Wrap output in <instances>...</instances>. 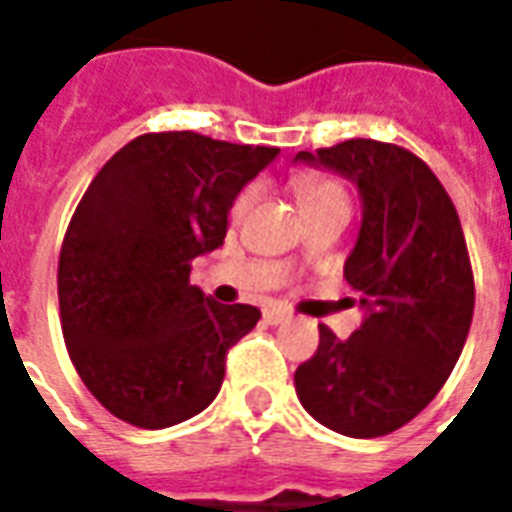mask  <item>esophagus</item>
Instances as JSON below:
<instances>
[{
	"mask_svg": "<svg viewBox=\"0 0 512 512\" xmlns=\"http://www.w3.org/2000/svg\"><path fill=\"white\" fill-rule=\"evenodd\" d=\"M288 318H290V310H285V307H277V304L263 310V321L271 323V326H277V323L288 321Z\"/></svg>",
	"mask_w": 512,
	"mask_h": 512,
	"instance_id": "esophagus-1",
	"label": "esophagus"
}]
</instances>
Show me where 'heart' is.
Listing matches in <instances>:
<instances>
[{
    "label": "heart",
    "mask_w": 512,
    "mask_h": 512,
    "mask_svg": "<svg viewBox=\"0 0 512 512\" xmlns=\"http://www.w3.org/2000/svg\"><path fill=\"white\" fill-rule=\"evenodd\" d=\"M296 194H299V202L304 213H310L312 208H321V205H329V202H345L348 205V194L337 183V180L329 178H315V175H304V178L296 180ZM249 191H244L233 205V216H241L249 205Z\"/></svg>",
    "instance_id": "1"
}]
</instances>
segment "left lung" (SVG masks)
<instances>
[{"instance_id": "8db88e82", "label": "left lung", "mask_w": 512, "mask_h": 512, "mask_svg": "<svg viewBox=\"0 0 512 512\" xmlns=\"http://www.w3.org/2000/svg\"><path fill=\"white\" fill-rule=\"evenodd\" d=\"M296 161L351 178L362 227L345 279L367 315L348 340L321 329L318 351L296 370L301 406L329 430L376 439L417 417L466 343L474 274L461 219L439 178L411 150L348 139Z\"/></svg>"}]
</instances>
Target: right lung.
I'll return each mask as SVG.
<instances>
[{"instance_id": "1", "label": "right lung", "mask_w": 512, "mask_h": 512, "mask_svg": "<svg viewBox=\"0 0 512 512\" xmlns=\"http://www.w3.org/2000/svg\"><path fill=\"white\" fill-rule=\"evenodd\" d=\"M277 153L142 134L87 186L60 249V323L76 373L117 419L169 428L219 395L227 351L260 310L208 299L189 282L191 260L224 244L238 191Z\"/></svg>"}]
</instances>
